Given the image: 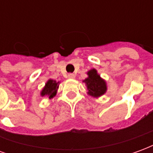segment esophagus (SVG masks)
<instances>
[{
    "label": "esophagus",
    "instance_id": "34e87169",
    "mask_svg": "<svg viewBox=\"0 0 153 153\" xmlns=\"http://www.w3.org/2000/svg\"><path fill=\"white\" fill-rule=\"evenodd\" d=\"M68 78H69V79H74V78H75V75H74V74H68Z\"/></svg>",
    "mask_w": 153,
    "mask_h": 153
}]
</instances>
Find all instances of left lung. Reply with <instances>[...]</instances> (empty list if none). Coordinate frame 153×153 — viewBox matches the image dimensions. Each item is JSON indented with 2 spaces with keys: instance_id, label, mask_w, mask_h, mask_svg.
I'll return each mask as SVG.
<instances>
[{
  "instance_id": "obj_1",
  "label": "left lung",
  "mask_w": 153,
  "mask_h": 153,
  "mask_svg": "<svg viewBox=\"0 0 153 153\" xmlns=\"http://www.w3.org/2000/svg\"><path fill=\"white\" fill-rule=\"evenodd\" d=\"M88 74V77L83 80V82L87 84L88 94L95 97L103 95L106 91V82L101 79L99 74L97 73V70L94 69L89 70Z\"/></svg>"
}]
</instances>
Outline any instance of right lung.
Segmentation results:
<instances>
[{
    "label": "right lung",
    "instance_id": "obj_1",
    "mask_svg": "<svg viewBox=\"0 0 153 153\" xmlns=\"http://www.w3.org/2000/svg\"><path fill=\"white\" fill-rule=\"evenodd\" d=\"M58 83H56L55 80L49 79L46 83V85L43 88V89L41 93V95L43 96H48L49 98H52L54 96H56L57 92V88H58Z\"/></svg>",
    "mask_w": 153,
    "mask_h": 153
}]
</instances>
